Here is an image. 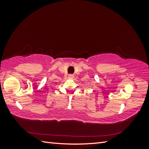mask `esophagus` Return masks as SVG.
Returning <instances> with one entry per match:
<instances>
[{"label":"esophagus","mask_w":149,"mask_h":149,"mask_svg":"<svg viewBox=\"0 0 149 149\" xmlns=\"http://www.w3.org/2000/svg\"><path fill=\"white\" fill-rule=\"evenodd\" d=\"M68 77H69V78H70V79H73V78H74V75L73 74H69L68 75Z\"/></svg>","instance_id":"1"}]
</instances>
